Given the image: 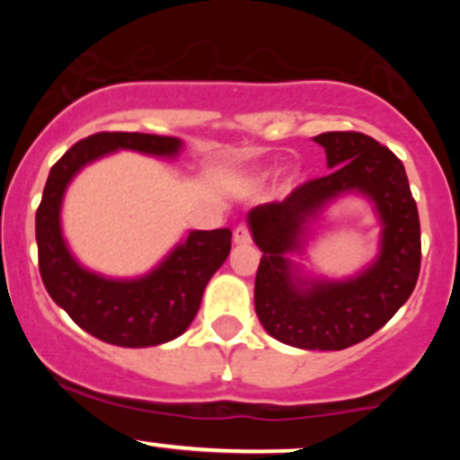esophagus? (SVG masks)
<instances>
[{
    "instance_id": "obj_1",
    "label": "esophagus",
    "mask_w": 460,
    "mask_h": 460,
    "mask_svg": "<svg viewBox=\"0 0 460 460\" xmlns=\"http://www.w3.org/2000/svg\"><path fill=\"white\" fill-rule=\"evenodd\" d=\"M234 242H235V244H248V242H251V231H248L246 225H237L235 226Z\"/></svg>"
}]
</instances>
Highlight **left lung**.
<instances>
[{
  "mask_svg": "<svg viewBox=\"0 0 460 460\" xmlns=\"http://www.w3.org/2000/svg\"><path fill=\"white\" fill-rule=\"evenodd\" d=\"M331 172L289 197L257 205L248 226L263 252L255 277L257 318L274 340L305 350H344L367 340L409 300L420 277V214L404 166L387 146L358 131L314 138ZM358 191L384 223L382 251L363 273L344 282L309 279L288 255L302 252L306 225L331 199Z\"/></svg>",
  "mask_w": 460,
  "mask_h": 460,
  "instance_id": "8db88e82",
  "label": "left lung"
}]
</instances>
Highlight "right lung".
Instances as JSON below:
<instances>
[{
	"label": "right lung",
	"instance_id": "add662e5",
	"mask_svg": "<svg viewBox=\"0 0 460 460\" xmlns=\"http://www.w3.org/2000/svg\"><path fill=\"white\" fill-rule=\"evenodd\" d=\"M119 149L175 157L181 140L138 131H102L75 142L51 166L36 209L40 277L56 305L97 340L123 348L160 346L181 335L194 320L205 285L229 257L231 229L190 231L155 270L138 279H108L86 270L62 237V199L86 164Z\"/></svg>",
	"mask_w": 460,
	"mask_h": 460
}]
</instances>
